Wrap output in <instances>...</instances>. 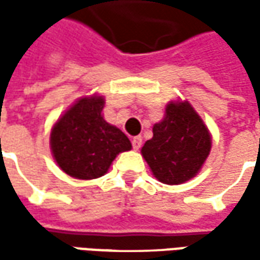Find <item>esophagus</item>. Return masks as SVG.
I'll return each mask as SVG.
<instances>
[{
  "instance_id": "1",
  "label": "esophagus",
  "mask_w": 260,
  "mask_h": 260,
  "mask_svg": "<svg viewBox=\"0 0 260 260\" xmlns=\"http://www.w3.org/2000/svg\"><path fill=\"white\" fill-rule=\"evenodd\" d=\"M132 145H133V149H135V150H139V149H140V146H142V137H140V136H136V137H133Z\"/></svg>"
}]
</instances>
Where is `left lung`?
Segmentation results:
<instances>
[{
    "label": "left lung",
    "mask_w": 260,
    "mask_h": 260,
    "mask_svg": "<svg viewBox=\"0 0 260 260\" xmlns=\"http://www.w3.org/2000/svg\"><path fill=\"white\" fill-rule=\"evenodd\" d=\"M211 143V133L194 107L176 100L169 101L164 118L153 125L142 156L159 182L181 185L201 171Z\"/></svg>",
    "instance_id": "8db88e82"
}]
</instances>
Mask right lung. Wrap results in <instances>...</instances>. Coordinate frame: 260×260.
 I'll list each match as a JSON object with an SVG mask.
<instances>
[{"label":"right lung","instance_id":"obj_1","mask_svg":"<svg viewBox=\"0 0 260 260\" xmlns=\"http://www.w3.org/2000/svg\"><path fill=\"white\" fill-rule=\"evenodd\" d=\"M103 95L81 96L50 130V150L66 175L89 181L108 172L117 155L132 149L128 137L103 115Z\"/></svg>","mask_w":260,"mask_h":260}]
</instances>
